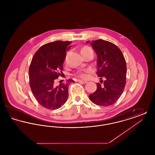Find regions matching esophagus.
<instances>
[{"label": "esophagus", "instance_id": "1", "mask_svg": "<svg viewBox=\"0 0 155 155\" xmlns=\"http://www.w3.org/2000/svg\"><path fill=\"white\" fill-rule=\"evenodd\" d=\"M78 82H79L80 83H81V84H87L88 82L87 81H83V80H77Z\"/></svg>", "mask_w": 155, "mask_h": 155}]
</instances>
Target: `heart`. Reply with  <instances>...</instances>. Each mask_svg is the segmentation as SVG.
I'll use <instances>...</instances> for the list:
<instances>
[{
    "instance_id": "1",
    "label": "heart",
    "mask_w": 155,
    "mask_h": 155,
    "mask_svg": "<svg viewBox=\"0 0 155 155\" xmlns=\"http://www.w3.org/2000/svg\"><path fill=\"white\" fill-rule=\"evenodd\" d=\"M89 51H92L91 49L90 48H89L88 46H85L82 49H81V54H83L85 53L89 52ZM67 57L65 58V61H66ZM89 73V70H84V71H79L78 72H77V73L75 75L78 77L81 78H84V79H86L88 77V74Z\"/></svg>"
}]
</instances>
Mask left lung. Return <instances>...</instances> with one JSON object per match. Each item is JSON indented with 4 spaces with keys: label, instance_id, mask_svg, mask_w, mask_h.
<instances>
[{
    "label": "left lung",
    "instance_id": "obj_1",
    "mask_svg": "<svg viewBox=\"0 0 155 155\" xmlns=\"http://www.w3.org/2000/svg\"><path fill=\"white\" fill-rule=\"evenodd\" d=\"M90 44L97 54V75L102 85L97 84L96 91L89 95L92 103L109 106L115 103L123 94L126 83L127 66L124 57L116 45L102 39ZM104 78V81L101 80Z\"/></svg>",
    "mask_w": 155,
    "mask_h": 155
}]
</instances>
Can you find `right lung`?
<instances>
[{"mask_svg":"<svg viewBox=\"0 0 155 155\" xmlns=\"http://www.w3.org/2000/svg\"><path fill=\"white\" fill-rule=\"evenodd\" d=\"M71 43L60 41L48 43L37 51L32 59L30 87L38 102L47 109L55 110L64 105L68 96V86L74 82L69 79L64 84L54 85L55 80L62 74L66 51L71 48Z\"/></svg>","mask_w":155,"mask_h":155,"instance_id":"add662e5","label":"right lung"}]
</instances>
